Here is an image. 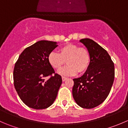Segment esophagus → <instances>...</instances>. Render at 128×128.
Returning <instances> with one entry per match:
<instances>
[{
	"label": "esophagus",
	"instance_id": "obj_1",
	"mask_svg": "<svg viewBox=\"0 0 128 128\" xmlns=\"http://www.w3.org/2000/svg\"><path fill=\"white\" fill-rule=\"evenodd\" d=\"M68 79V78H66V77H64V76H62V81H65L66 79Z\"/></svg>",
	"mask_w": 128,
	"mask_h": 128
}]
</instances>
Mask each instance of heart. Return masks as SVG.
Instances as JSON below:
<instances>
[{
  "label": "heart",
  "instance_id": "heart-1",
  "mask_svg": "<svg viewBox=\"0 0 128 128\" xmlns=\"http://www.w3.org/2000/svg\"><path fill=\"white\" fill-rule=\"evenodd\" d=\"M67 60V66L58 71L62 76H72L83 73L87 70L90 62L89 51L84 48H79L76 44H66L59 49V53L52 52L48 56V62L54 69H60Z\"/></svg>",
  "mask_w": 128,
  "mask_h": 128
}]
</instances>
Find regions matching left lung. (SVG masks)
I'll use <instances>...</instances> for the list:
<instances>
[{
	"mask_svg": "<svg viewBox=\"0 0 128 128\" xmlns=\"http://www.w3.org/2000/svg\"><path fill=\"white\" fill-rule=\"evenodd\" d=\"M90 56L86 72L73 79L72 96L80 107L92 109L104 101L110 92L114 79V65L108 52L92 39L80 40Z\"/></svg>",
	"mask_w": 128,
	"mask_h": 128,
	"instance_id": "obj_1",
	"label": "left lung"
}]
</instances>
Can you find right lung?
I'll return each instance as SVG.
<instances>
[{
	"mask_svg": "<svg viewBox=\"0 0 128 128\" xmlns=\"http://www.w3.org/2000/svg\"><path fill=\"white\" fill-rule=\"evenodd\" d=\"M57 47L56 42H37L25 49L15 64V89L22 102L30 108H48L56 98L62 78L55 74L48 62V56ZM48 76L50 78L46 81Z\"/></svg>",
	"mask_w": 128,
	"mask_h": 128,
	"instance_id": "obj_1",
	"label": "right lung"
}]
</instances>
